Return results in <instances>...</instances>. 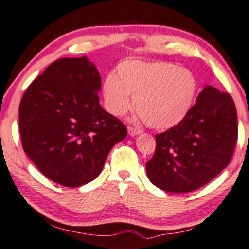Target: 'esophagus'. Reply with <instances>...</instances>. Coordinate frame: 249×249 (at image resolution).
<instances>
[{
    "label": "esophagus",
    "mask_w": 249,
    "mask_h": 249,
    "mask_svg": "<svg viewBox=\"0 0 249 249\" xmlns=\"http://www.w3.org/2000/svg\"><path fill=\"white\" fill-rule=\"evenodd\" d=\"M128 132L131 137H134V136H138L139 133H141L142 131L140 129H137V128H133V127H128Z\"/></svg>",
    "instance_id": "1"
}]
</instances>
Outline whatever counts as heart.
I'll return each instance as SVG.
<instances>
[{
  "instance_id": "obj_1",
  "label": "heart",
  "mask_w": 249,
  "mask_h": 249,
  "mask_svg": "<svg viewBox=\"0 0 249 249\" xmlns=\"http://www.w3.org/2000/svg\"><path fill=\"white\" fill-rule=\"evenodd\" d=\"M198 90L189 70L165 61L129 60L105 78L103 95L107 110L122 116L132 106L150 127L166 130L185 119Z\"/></svg>"
}]
</instances>
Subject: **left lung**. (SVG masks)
Wrapping results in <instances>:
<instances>
[{
	"mask_svg": "<svg viewBox=\"0 0 249 249\" xmlns=\"http://www.w3.org/2000/svg\"><path fill=\"white\" fill-rule=\"evenodd\" d=\"M237 133L233 98L208 85L180 124L155 136V153L146 163L147 177L169 193L198 189L230 164Z\"/></svg>",
	"mask_w": 249,
	"mask_h": 249,
	"instance_id": "obj_1",
	"label": "left lung"
}]
</instances>
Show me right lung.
<instances>
[{
    "instance_id": "add662e5",
    "label": "right lung",
    "mask_w": 249,
    "mask_h": 249,
    "mask_svg": "<svg viewBox=\"0 0 249 249\" xmlns=\"http://www.w3.org/2000/svg\"><path fill=\"white\" fill-rule=\"evenodd\" d=\"M102 82L86 56L52 62L33 81L19 104L24 152L43 175L80 187L103 171L127 127L99 104Z\"/></svg>"
}]
</instances>
